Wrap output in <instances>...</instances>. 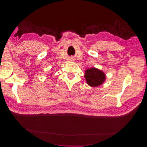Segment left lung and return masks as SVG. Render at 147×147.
I'll list each match as a JSON object with an SVG mask.
<instances>
[{"instance_id": "1", "label": "left lung", "mask_w": 147, "mask_h": 147, "mask_svg": "<svg viewBox=\"0 0 147 147\" xmlns=\"http://www.w3.org/2000/svg\"><path fill=\"white\" fill-rule=\"evenodd\" d=\"M87 84L92 87L101 85L106 80V74L102 71L96 67L87 69L84 75Z\"/></svg>"}]
</instances>
